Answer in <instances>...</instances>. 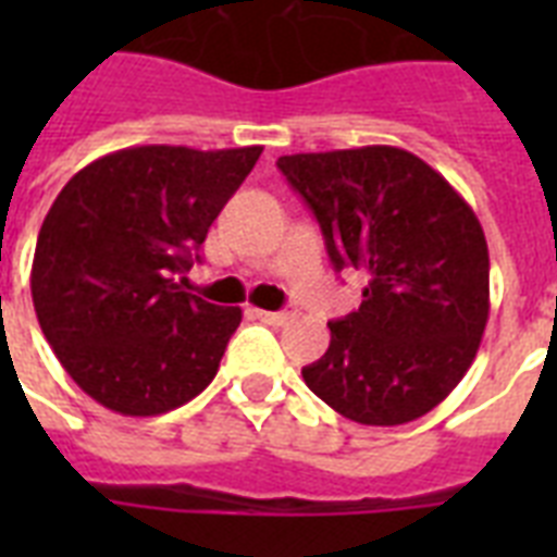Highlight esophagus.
Returning a JSON list of instances; mask_svg holds the SVG:
<instances>
[{
    "label": "esophagus",
    "mask_w": 557,
    "mask_h": 557,
    "mask_svg": "<svg viewBox=\"0 0 557 557\" xmlns=\"http://www.w3.org/2000/svg\"><path fill=\"white\" fill-rule=\"evenodd\" d=\"M253 314L260 318L262 323H269V326H283L295 318V309H283V312H265V309H253Z\"/></svg>",
    "instance_id": "34e87169"
}]
</instances>
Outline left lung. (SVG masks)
Wrapping results in <instances>:
<instances>
[{"mask_svg": "<svg viewBox=\"0 0 557 557\" xmlns=\"http://www.w3.org/2000/svg\"><path fill=\"white\" fill-rule=\"evenodd\" d=\"M335 269L367 277L358 312L332 321L304 381L361 424L413 422L457 387L488 321V245L474 210L398 147L297 152L277 161Z\"/></svg>", "mask_w": 557, "mask_h": 557, "instance_id": "left-lung-1", "label": "left lung"}]
</instances>
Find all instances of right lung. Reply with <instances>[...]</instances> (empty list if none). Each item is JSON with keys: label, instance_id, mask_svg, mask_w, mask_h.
Returning a JSON list of instances; mask_svg holds the SVG:
<instances>
[{"label": "right lung", "instance_id": "add662e5", "mask_svg": "<svg viewBox=\"0 0 557 557\" xmlns=\"http://www.w3.org/2000/svg\"><path fill=\"white\" fill-rule=\"evenodd\" d=\"M260 152L129 147L60 190L39 227L30 297L63 370L98 405L159 416L213 381L243 309L182 292L178 277Z\"/></svg>", "mask_w": 557, "mask_h": 557}]
</instances>
